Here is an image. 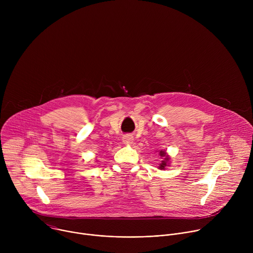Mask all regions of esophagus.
Returning <instances> with one entry per match:
<instances>
[{"label": "esophagus", "mask_w": 253, "mask_h": 253, "mask_svg": "<svg viewBox=\"0 0 253 253\" xmlns=\"http://www.w3.org/2000/svg\"><path fill=\"white\" fill-rule=\"evenodd\" d=\"M122 141H123V143L125 144V145H131V144L133 143V141H134V137L132 136V135H130V134H127V135H124L123 136V138H122Z\"/></svg>", "instance_id": "34e87169"}]
</instances>
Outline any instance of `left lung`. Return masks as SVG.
Here are the masks:
<instances>
[{"label": "left lung", "mask_w": 253, "mask_h": 253, "mask_svg": "<svg viewBox=\"0 0 253 253\" xmlns=\"http://www.w3.org/2000/svg\"><path fill=\"white\" fill-rule=\"evenodd\" d=\"M159 152V155L162 157V161H161V163L159 164V166H158V169H160V170H165V168L167 167V166H169V164H170V156L167 154V152L165 151V150H159L158 151Z\"/></svg>", "instance_id": "obj_1"}]
</instances>
